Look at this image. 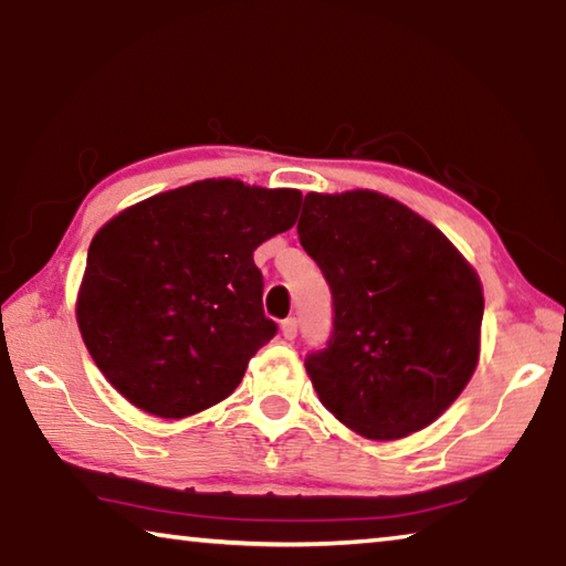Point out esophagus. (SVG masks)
<instances>
[{"instance_id": "34e87169", "label": "esophagus", "mask_w": 566, "mask_h": 566, "mask_svg": "<svg viewBox=\"0 0 566 566\" xmlns=\"http://www.w3.org/2000/svg\"><path fill=\"white\" fill-rule=\"evenodd\" d=\"M282 337H284L286 342H292V339L296 337V319H294V317L282 322Z\"/></svg>"}]
</instances>
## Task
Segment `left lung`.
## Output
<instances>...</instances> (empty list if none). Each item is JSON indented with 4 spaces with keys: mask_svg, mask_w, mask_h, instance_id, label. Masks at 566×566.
<instances>
[{
    "mask_svg": "<svg viewBox=\"0 0 566 566\" xmlns=\"http://www.w3.org/2000/svg\"><path fill=\"white\" fill-rule=\"evenodd\" d=\"M296 232L332 290L327 349L304 359L322 405L377 442L432 424L479 361L474 266L424 217L371 189L310 191Z\"/></svg>",
    "mask_w": 566,
    "mask_h": 566,
    "instance_id": "8db88e82",
    "label": "left lung"
}]
</instances>
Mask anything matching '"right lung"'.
<instances>
[{
	"mask_svg": "<svg viewBox=\"0 0 566 566\" xmlns=\"http://www.w3.org/2000/svg\"><path fill=\"white\" fill-rule=\"evenodd\" d=\"M300 189L205 179L127 207L94 234L76 324L134 407L181 419L214 407L276 334L254 249L292 229Z\"/></svg>",
	"mask_w": 566,
	"mask_h": 566,
	"instance_id": "1",
	"label": "right lung"
}]
</instances>
